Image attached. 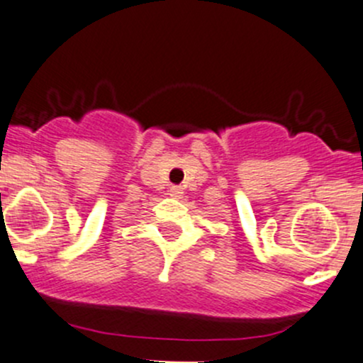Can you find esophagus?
<instances>
[{
    "label": "esophagus",
    "mask_w": 363,
    "mask_h": 363,
    "mask_svg": "<svg viewBox=\"0 0 363 363\" xmlns=\"http://www.w3.org/2000/svg\"><path fill=\"white\" fill-rule=\"evenodd\" d=\"M182 195H184L182 188H179V186H172V188H170V196H172V199H182Z\"/></svg>",
    "instance_id": "obj_1"
}]
</instances>
